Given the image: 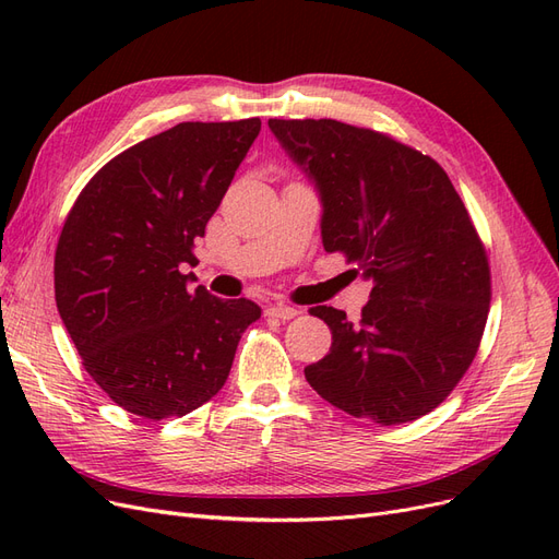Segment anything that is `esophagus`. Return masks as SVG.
<instances>
[{
    "instance_id": "obj_1",
    "label": "esophagus",
    "mask_w": 559,
    "mask_h": 559,
    "mask_svg": "<svg viewBox=\"0 0 559 559\" xmlns=\"http://www.w3.org/2000/svg\"><path fill=\"white\" fill-rule=\"evenodd\" d=\"M296 314H298V310L292 308V306H270V308L265 310V317H270V319H282V321L294 319Z\"/></svg>"
}]
</instances>
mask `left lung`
<instances>
[{
  "instance_id": "8db88e82",
  "label": "left lung",
  "mask_w": 559,
  "mask_h": 559,
  "mask_svg": "<svg viewBox=\"0 0 559 559\" xmlns=\"http://www.w3.org/2000/svg\"><path fill=\"white\" fill-rule=\"evenodd\" d=\"M267 126L319 191L324 249L343 251L354 275L373 282L357 324L343 310H310L333 343L306 380L376 425L431 413L476 357L492 296L460 193L433 158L389 134L333 118Z\"/></svg>"
}]
</instances>
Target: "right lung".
<instances>
[{
	"instance_id": "add662e5",
	"label": "right lung",
	"mask_w": 559,
	"mask_h": 559,
	"mask_svg": "<svg viewBox=\"0 0 559 559\" xmlns=\"http://www.w3.org/2000/svg\"><path fill=\"white\" fill-rule=\"evenodd\" d=\"M259 132V118L179 123L111 158L67 214L58 312L88 376L132 415L158 421L207 403L261 317L183 275Z\"/></svg>"
}]
</instances>
